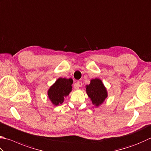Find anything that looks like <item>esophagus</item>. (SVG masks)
Here are the masks:
<instances>
[{
	"mask_svg": "<svg viewBox=\"0 0 151 151\" xmlns=\"http://www.w3.org/2000/svg\"><path fill=\"white\" fill-rule=\"evenodd\" d=\"M82 85H83V83H82V82L80 81H78L76 83V85H75L74 88H75L76 89H78L79 87H82Z\"/></svg>",
	"mask_w": 151,
	"mask_h": 151,
	"instance_id": "obj_1",
	"label": "esophagus"
}]
</instances>
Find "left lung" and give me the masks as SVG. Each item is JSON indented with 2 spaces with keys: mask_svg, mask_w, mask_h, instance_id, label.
<instances>
[{
  "mask_svg": "<svg viewBox=\"0 0 151 151\" xmlns=\"http://www.w3.org/2000/svg\"><path fill=\"white\" fill-rule=\"evenodd\" d=\"M86 93L93 104L99 107L108 97V91L101 79L99 78L91 79L90 83L85 86Z\"/></svg>",
  "mask_w": 151,
  "mask_h": 151,
  "instance_id": "1",
  "label": "left lung"
}]
</instances>
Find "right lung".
Masks as SVG:
<instances>
[{
  "instance_id": "add662e5",
  "label": "right lung",
  "mask_w": 151,
  "mask_h": 151,
  "mask_svg": "<svg viewBox=\"0 0 151 151\" xmlns=\"http://www.w3.org/2000/svg\"><path fill=\"white\" fill-rule=\"evenodd\" d=\"M73 79L72 78H59L48 89L47 95L51 103L55 106L63 103L64 98L72 91Z\"/></svg>"
}]
</instances>
